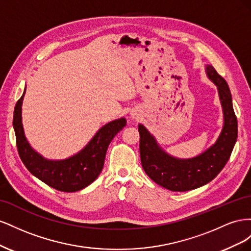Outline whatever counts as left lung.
I'll list each match as a JSON object with an SVG mask.
<instances>
[{
    "label": "left lung",
    "mask_w": 251,
    "mask_h": 251,
    "mask_svg": "<svg viewBox=\"0 0 251 251\" xmlns=\"http://www.w3.org/2000/svg\"><path fill=\"white\" fill-rule=\"evenodd\" d=\"M206 73L218 88L224 115L222 132L210 148L194 158H175L165 153L146 126H138L140 159L144 172L157 184L173 192L191 191L216 178L228 161L237 141L238 121L229 87L212 66H206Z\"/></svg>",
    "instance_id": "left-lung-1"
}]
</instances>
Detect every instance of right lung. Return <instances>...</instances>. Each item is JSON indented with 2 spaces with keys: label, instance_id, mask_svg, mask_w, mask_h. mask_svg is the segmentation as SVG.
<instances>
[{
  "label": "right lung",
  "instance_id": "1",
  "mask_svg": "<svg viewBox=\"0 0 251 251\" xmlns=\"http://www.w3.org/2000/svg\"><path fill=\"white\" fill-rule=\"evenodd\" d=\"M26 92L18 100L13 112V128L21 160L33 176L52 188L74 193L87 187L102 171L105 153L115 135L126 126V118H119L100 128L87 146L63 160H49L34 151L27 141L22 124V103Z\"/></svg>",
  "mask_w": 251,
  "mask_h": 251
}]
</instances>
